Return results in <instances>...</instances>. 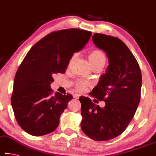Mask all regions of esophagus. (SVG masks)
<instances>
[{
  "mask_svg": "<svg viewBox=\"0 0 156 156\" xmlns=\"http://www.w3.org/2000/svg\"><path fill=\"white\" fill-rule=\"evenodd\" d=\"M79 97H80V94H75L73 95V98H75V99H77Z\"/></svg>",
  "mask_w": 156,
  "mask_h": 156,
  "instance_id": "obj_1",
  "label": "esophagus"
}]
</instances>
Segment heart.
Returning a JSON list of instances; mask_svg holds the SVG:
<instances>
[{
    "label": "heart",
    "mask_w": 156,
    "mask_h": 156,
    "mask_svg": "<svg viewBox=\"0 0 156 156\" xmlns=\"http://www.w3.org/2000/svg\"><path fill=\"white\" fill-rule=\"evenodd\" d=\"M89 59L91 62L92 66L97 64H103L105 65V56L104 53L100 50L98 49H95V50L91 51L89 53ZM91 84V83L88 81L82 80L78 82L76 87L80 91H83L86 89V87H88Z\"/></svg>",
    "instance_id": "heart-1"
}]
</instances>
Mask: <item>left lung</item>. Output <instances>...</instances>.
<instances>
[{"label": "left lung", "mask_w": 156, "mask_h": 156, "mask_svg": "<svg viewBox=\"0 0 156 156\" xmlns=\"http://www.w3.org/2000/svg\"><path fill=\"white\" fill-rule=\"evenodd\" d=\"M97 48L106 53L108 66L90 95L104 101L101 108L81 96V128L95 141H108L120 135L134 117L141 89V73L132 52L118 38L102 34L92 37Z\"/></svg>", "instance_id": "obj_1"}]
</instances>
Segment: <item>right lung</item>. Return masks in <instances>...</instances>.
I'll return each instance as SVG.
<instances>
[{
	"mask_svg": "<svg viewBox=\"0 0 156 156\" xmlns=\"http://www.w3.org/2000/svg\"><path fill=\"white\" fill-rule=\"evenodd\" d=\"M91 32L80 29L54 31L39 41L27 54L15 74L11 104L24 132L43 136L53 132L66 109L70 94H53L56 73H65L74 53L83 48Z\"/></svg>",
	"mask_w": 156,
	"mask_h": 156,
	"instance_id": "add662e5",
	"label": "right lung"
}]
</instances>
